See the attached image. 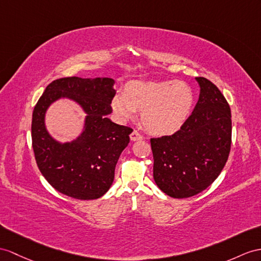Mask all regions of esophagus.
I'll return each instance as SVG.
<instances>
[{"label": "esophagus", "instance_id": "1", "mask_svg": "<svg viewBox=\"0 0 261 261\" xmlns=\"http://www.w3.org/2000/svg\"><path fill=\"white\" fill-rule=\"evenodd\" d=\"M130 139L133 142H136V141H141V139H143V136L139 134V133L137 130H133L132 134H130Z\"/></svg>", "mask_w": 261, "mask_h": 261}]
</instances>
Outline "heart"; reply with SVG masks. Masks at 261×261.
<instances>
[{"mask_svg":"<svg viewBox=\"0 0 261 261\" xmlns=\"http://www.w3.org/2000/svg\"><path fill=\"white\" fill-rule=\"evenodd\" d=\"M194 103L192 88L182 82H133L127 84L123 96L112 101L113 110L122 119L142 112L146 130L154 135L173 134L189 116Z\"/></svg>","mask_w":261,"mask_h":261,"instance_id":"obj_1","label":"heart"}]
</instances>
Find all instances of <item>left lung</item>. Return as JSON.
<instances>
[{"label":"left lung","instance_id":"1","mask_svg":"<svg viewBox=\"0 0 261 261\" xmlns=\"http://www.w3.org/2000/svg\"><path fill=\"white\" fill-rule=\"evenodd\" d=\"M196 80L200 94L192 115L173 135L150 138L154 180L173 198H188L211 186L230 152L229 104L214 83Z\"/></svg>","mask_w":261,"mask_h":261}]
</instances>
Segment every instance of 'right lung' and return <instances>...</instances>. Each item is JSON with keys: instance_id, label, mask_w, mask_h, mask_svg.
<instances>
[{"instance_id": "obj_1", "label": "right lung", "mask_w": 261, "mask_h": 261, "mask_svg": "<svg viewBox=\"0 0 261 261\" xmlns=\"http://www.w3.org/2000/svg\"><path fill=\"white\" fill-rule=\"evenodd\" d=\"M112 79L63 77L47 85L32 116V146L42 175L57 192L81 200L97 199L114 181L115 167L129 143L133 129L113 123L115 96ZM60 97L76 100L88 114L86 129L76 141L60 144L46 132L43 116L50 102Z\"/></svg>"}]
</instances>
